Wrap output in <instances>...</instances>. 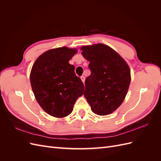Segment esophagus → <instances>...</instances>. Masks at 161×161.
<instances>
[{
    "mask_svg": "<svg viewBox=\"0 0 161 161\" xmlns=\"http://www.w3.org/2000/svg\"><path fill=\"white\" fill-rule=\"evenodd\" d=\"M80 79H81V80H82V82H85V76H80Z\"/></svg>",
    "mask_w": 161,
    "mask_h": 161,
    "instance_id": "esophagus-1",
    "label": "esophagus"
}]
</instances>
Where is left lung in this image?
Returning a JSON list of instances; mask_svg holds the SVG:
<instances>
[{"instance_id":"8db88e82","label":"left lung","mask_w":161,"mask_h":161,"mask_svg":"<svg viewBox=\"0 0 161 161\" xmlns=\"http://www.w3.org/2000/svg\"><path fill=\"white\" fill-rule=\"evenodd\" d=\"M80 49L90 62L91 72L85 80L84 95L95 114L109 115L119 108L127 95L131 80L129 66L107 45L97 43Z\"/></svg>"}]
</instances>
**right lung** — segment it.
<instances>
[{
    "mask_svg": "<svg viewBox=\"0 0 161 161\" xmlns=\"http://www.w3.org/2000/svg\"><path fill=\"white\" fill-rule=\"evenodd\" d=\"M76 49L62 47L46 51L34 63L30 82L37 103L47 114L61 118L70 114L85 86L69 60Z\"/></svg>",
    "mask_w": 161,
    "mask_h": 161,
    "instance_id": "add662e5",
    "label": "right lung"
}]
</instances>
